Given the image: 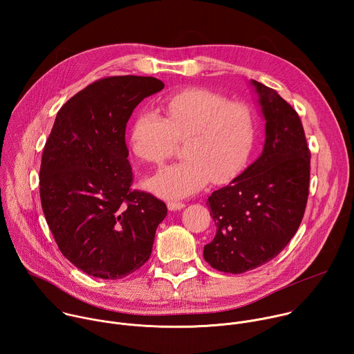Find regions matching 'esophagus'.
Returning a JSON list of instances; mask_svg holds the SVG:
<instances>
[{"mask_svg": "<svg viewBox=\"0 0 354 354\" xmlns=\"http://www.w3.org/2000/svg\"><path fill=\"white\" fill-rule=\"evenodd\" d=\"M168 210H171V212H176V210H180V209H183L186 205L185 203H182V201H168Z\"/></svg>", "mask_w": 354, "mask_h": 354, "instance_id": "obj_1", "label": "esophagus"}]
</instances>
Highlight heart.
I'll return each instance as SVG.
<instances>
[{
	"label": "heart",
	"mask_w": 354,
	"mask_h": 354,
	"mask_svg": "<svg viewBox=\"0 0 354 354\" xmlns=\"http://www.w3.org/2000/svg\"><path fill=\"white\" fill-rule=\"evenodd\" d=\"M156 111H141L130 131L133 153L142 161L162 165L178 141H186V161L151 178L149 190L164 198H182L203 189L210 180L227 183L249 164L258 122L248 105L207 88H185L168 95Z\"/></svg>",
	"instance_id": "obj_1"
}]
</instances>
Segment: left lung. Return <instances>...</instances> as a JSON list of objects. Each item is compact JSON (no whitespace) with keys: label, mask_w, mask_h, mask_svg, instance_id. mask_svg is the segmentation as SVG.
I'll return each mask as SVG.
<instances>
[{"label":"left lung","mask_w":354,"mask_h":354,"mask_svg":"<svg viewBox=\"0 0 354 354\" xmlns=\"http://www.w3.org/2000/svg\"><path fill=\"white\" fill-rule=\"evenodd\" d=\"M265 124L262 156L207 200L217 232L203 257L224 273L259 268L286 248L304 217L311 153L299 116L272 88L252 80Z\"/></svg>","instance_id":"1"}]
</instances>
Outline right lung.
<instances>
[{
  "label": "right lung",
  "mask_w": 354,
  "mask_h": 354,
  "mask_svg": "<svg viewBox=\"0 0 354 354\" xmlns=\"http://www.w3.org/2000/svg\"><path fill=\"white\" fill-rule=\"evenodd\" d=\"M154 77L97 80L59 111L41 156V209L62 254L84 273L116 280L151 257L164 201L131 190L126 124L160 92Z\"/></svg>",
  "instance_id": "right-lung-1"
}]
</instances>
